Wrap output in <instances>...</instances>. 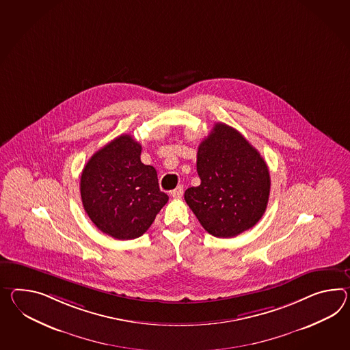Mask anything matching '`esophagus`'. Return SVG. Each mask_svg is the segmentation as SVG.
Masks as SVG:
<instances>
[{
    "label": "esophagus",
    "instance_id": "obj_1",
    "mask_svg": "<svg viewBox=\"0 0 350 350\" xmlns=\"http://www.w3.org/2000/svg\"><path fill=\"white\" fill-rule=\"evenodd\" d=\"M182 195H183V187L182 186H178V187L173 189L171 192V196L174 197V198H180Z\"/></svg>",
    "mask_w": 350,
    "mask_h": 350
}]
</instances>
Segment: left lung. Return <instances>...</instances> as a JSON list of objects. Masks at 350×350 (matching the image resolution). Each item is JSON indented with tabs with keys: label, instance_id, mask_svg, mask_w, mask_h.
<instances>
[{
	"label": "left lung",
	"instance_id": "left-lung-1",
	"mask_svg": "<svg viewBox=\"0 0 350 350\" xmlns=\"http://www.w3.org/2000/svg\"><path fill=\"white\" fill-rule=\"evenodd\" d=\"M200 186L185 200L200 224L216 238H234L265 213L271 178L267 163L238 130L215 124L197 152Z\"/></svg>",
	"mask_w": 350,
	"mask_h": 350
}]
</instances>
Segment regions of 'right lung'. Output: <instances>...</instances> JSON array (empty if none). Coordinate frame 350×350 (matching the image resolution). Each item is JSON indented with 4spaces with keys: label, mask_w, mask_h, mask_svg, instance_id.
I'll return each mask as SVG.
<instances>
[{
    "label": "right lung",
    "mask_w": 350,
    "mask_h": 350,
    "mask_svg": "<svg viewBox=\"0 0 350 350\" xmlns=\"http://www.w3.org/2000/svg\"><path fill=\"white\" fill-rule=\"evenodd\" d=\"M142 145L124 134L91 157L81 176L85 211L100 230L119 240L139 238L153 224L168 196L157 171L140 161Z\"/></svg>",
    "instance_id": "1"
}]
</instances>
